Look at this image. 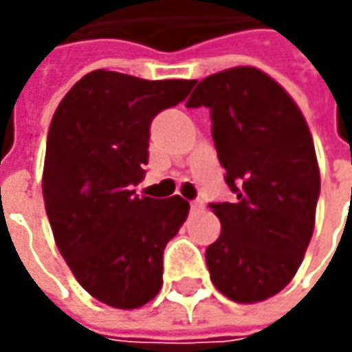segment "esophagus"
Returning <instances> with one entry per match:
<instances>
[{
    "mask_svg": "<svg viewBox=\"0 0 352 352\" xmlns=\"http://www.w3.org/2000/svg\"><path fill=\"white\" fill-rule=\"evenodd\" d=\"M190 210H192V213L201 211L204 210V201H199V199H197V201H192V204H190Z\"/></svg>",
    "mask_w": 352,
    "mask_h": 352,
    "instance_id": "obj_1",
    "label": "esophagus"
}]
</instances>
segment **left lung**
I'll return each mask as SVG.
<instances>
[{"instance_id":"obj_1","label":"left lung","mask_w":352,"mask_h":352,"mask_svg":"<svg viewBox=\"0 0 352 352\" xmlns=\"http://www.w3.org/2000/svg\"><path fill=\"white\" fill-rule=\"evenodd\" d=\"M210 107L225 182L236 199L210 204L221 235L206 250L213 286L236 304L276 296L314 235L319 166L290 94L263 70L235 66L201 80L186 103Z\"/></svg>"}]
</instances>
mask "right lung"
<instances>
[{
    "instance_id": "obj_1",
    "label": "right lung",
    "mask_w": 352,
    "mask_h": 352,
    "mask_svg": "<svg viewBox=\"0 0 352 352\" xmlns=\"http://www.w3.org/2000/svg\"><path fill=\"white\" fill-rule=\"evenodd\" d=\"M196 80L94 70L58 103L47 137L43 196L56 247L84 290L135 309L162 288V254L188 217L180 196L139 197L151 123Z\"/></svg>"
}]
</instances>
